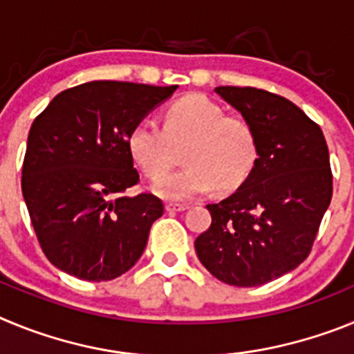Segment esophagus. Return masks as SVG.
Here are the masks:
<instances>
[{
	"instance_id": "34e87169",
	"label": "esophagus",
	"mask_w": 354,
	"mask_h": 354,
	"mask_svg": "<svg viewBox=\"0 0 354 354\" xmlns=\"http://www.w3.org/2000/svg\"><path fill=\"white\" fill-rule=\"evenodd\" d=\"M186 209H189V204H174V202L167 204L168 212H180V211H186Z\"/></svg>"
}]
</instances>
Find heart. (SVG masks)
Segmentation results:
<instances>
[{"mask_svg":"<svg viewBox=\"0 0 354 354\" xmlns=\"http://www.w3.org/2000/svg\"><path fill=\"white\" fill-rule=\"evenodd\" d=\"M185 149L188 167L164 176ZM133 161L154 184V192L168 200L204 195L212 187L234 192L248 179L257 159V138L252 124L239 115H225L220 104L205 95L189 93L167 109L162 127L142 120L127 138Z\"/></svg>","mask_w":354,"mask_h":354,"instance_id":"1","label":"heart"}]
</instances>
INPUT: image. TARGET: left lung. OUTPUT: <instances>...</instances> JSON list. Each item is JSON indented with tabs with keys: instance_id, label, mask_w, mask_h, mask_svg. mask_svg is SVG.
<instances>
[{
	"instance_id": "1",
	"label": "left lung",
	"mask_w": 354,
	"mask_h": 354,
	"mask_svg": "<svg viewBox=\"0 0 354 354\" xmlns=\"http://www.w3.org/2000/svg\"><path fill=\"white\" fill-rule=\"evenodd\" d=\"M214 92L252 124L257 159L236 193L207 205L211 227L195 250L218 280L257 287L310 253L333 189L328 145L321 127L283 97L252 86Z\"/></svg>"
}]
</instances>
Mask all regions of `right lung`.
Masks as SVG:
<instances>
[{"mask_svg":"<svg viewBox=\"0 0 354 354\" xmlns=\"http://www.w3.org/2000/svg\"><path fill=\"white\" fill-rule=\"evenodd\" d=\"M177 86L90 81L64 90L31 124L23 196L39 243L53 266L88 282L129 271L162 214L142 193L127 138Z\"/></svg>","mask_w":354,"mask_h":354,"instance_id":"obj_1","label":"right lung"}]
</instances>
